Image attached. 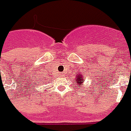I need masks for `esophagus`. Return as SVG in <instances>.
I'll return each instance as SVG.
<instances>
[{
  "mask_svg": "<svg viewBox=\"0 0 131 131\" xmlns=\"http://www.w3.org/2000/svg\"><path fill=\"white\" fill-rule=\"evenodd\" d=\"M63 75V73H58V76H62Z\"/></svg>",
  "mask_w": 131,
  "mask_h": 131,
  "instance_id": "1",
  "label": "esophagus"
}]
</instances>
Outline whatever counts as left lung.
<instances>
[{
  "instance_id": "left-lung-1",
  "label": "left lung",
  "mask_w": 131,
  "mask_h": 131,
  "mask_svg": "<svg viewBox=\"0 0 131 131\" xmlns=\"http://www.w3.org/2000/svg\"><path fill=\"white\" fill-rule=\"evenodd\" d=\"M82 76H80V75H78V77L76 78V80H77V84H78V85H81L82 83Z\"/></svg>"
}]
</instances>
